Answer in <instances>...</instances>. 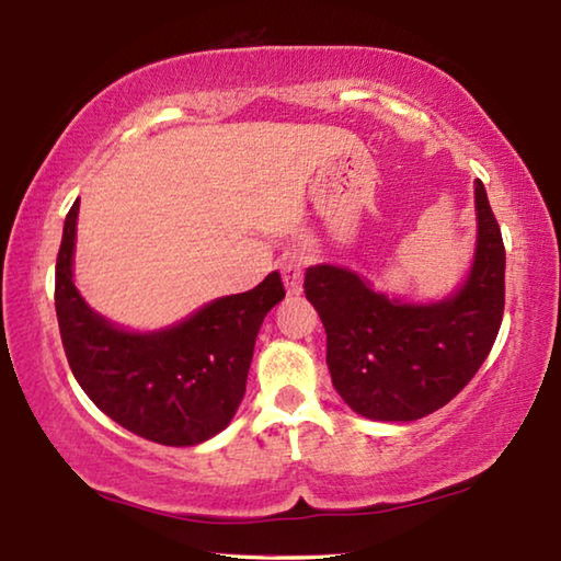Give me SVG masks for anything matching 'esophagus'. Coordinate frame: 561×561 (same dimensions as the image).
<instances>
[{
	"instance_id": "esophagus-1",
	"label": "esophagus",
	"mask_w": 561,
	"mask_h": 561,
	"mask_svg": "<svg viewBox=\"0 0 561 561\" xmlns=\"http://www.w3.org/2000/svg\"><path fill=\"white\" fill-rule=\"evenodd\" d=\"M282 279L284 287H287L289 294H299L301 291V279H304V264L301 260H287L282 262Z\"/></svg>"
}]
</instances>
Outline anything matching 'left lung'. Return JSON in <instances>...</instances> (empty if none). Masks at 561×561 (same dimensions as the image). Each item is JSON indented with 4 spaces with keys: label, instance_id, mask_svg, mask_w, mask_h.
<instances>
[{
    "label": "left lung",
    "instance_id": "1",
    "mask_svg": "<svg viewBox=\"0 0 561 561\" xmlns=\"http://www.w3.org/2000/svg\"><path fill=\"white\" fill-rule=\"evenodd\" d=\"M474 207L470 277L445 301L403 304L351 270H307L304 291L327 329L331 381L358 415L417 421L450 403L488 358L505 311V244L480 180Z\"/></svg>",
    "mask_w": 561,
    "mask_h": 561
}]
</instances>
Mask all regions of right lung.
<instances>
[{
  "mask_svg": "<svg viewBox=\"0 0 561 561\" xmlns=\"http://www.w3.org/2000/svg\"><path fill=\"white\" fill-rule=\"evenodd\" d=\"M79 201L56 257V319L76 381L123 428L160 445H197L220 433L242 403L254 341L284 299L279 272L257 287L215 299L178 327L130 334L93 314L73 287Z\"/></svg>",
  "mask_w": 561,
  "mask_h": 561,
  "instance_id": "add662e5",
  "label": "right lung"
}]
</instances>
